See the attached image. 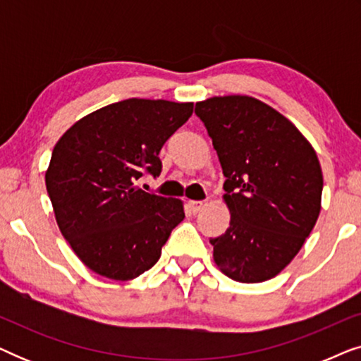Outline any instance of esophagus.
<instances>
[{
	"label": "esophagus",
	"instance_id": "obj_1",
	"mask_svg": "<svg viewBox=\"0 0 361 361\" xmlns=\"http://www.w3.org/2000/svg\"><path fill=\"white\" fill-rule=\"evenodd\" d=\"M189 207H190V210L194 212V214H199V212L204 209V202H200V200H189Z\"/></svg>",
	"mask_w": 361,
	"mask_h": 361
}]
</instances>
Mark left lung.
Segmentation results:
<instances>
[{"label":"left lung","mask_w":361,"mask_h":361,"mask_svg":"<svg viewBox=\"0 0 361 361\" xmlns=\"http://www.w3.org/2000/svg\"><path fill=\"white\" fill-rule=\"evenodd\" d=\"M224 169L230 226L210 240L221 273L238 283L278 276L302 248L322 207L314 147L294 123L258 98L195 103Z\"/></svg>","instance_id":"8db88e82"}]
</instances>
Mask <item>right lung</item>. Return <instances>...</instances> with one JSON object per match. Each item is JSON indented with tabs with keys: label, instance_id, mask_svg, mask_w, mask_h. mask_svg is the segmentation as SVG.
Segmentation results:
<instances>
[{
	"label": "right lung",
	"instance_id": "add662e5",
	"mask_svg": "<svg viewBox=\"0 0 361 361\" xmlns=\"http://www.w3.org/2000/svg\"><path fill=\"white\" fill-rule=\"evenodd\" d=\"M192 111V102L130 98L88 113L56 142L47 194L59 230L93 273L137 278L184 220V202L147 194L136 182L142 172L161 174V147Z\"/></svg>",
	"mask_w": 361,
	"mask_h": 361
}]
</instances>
